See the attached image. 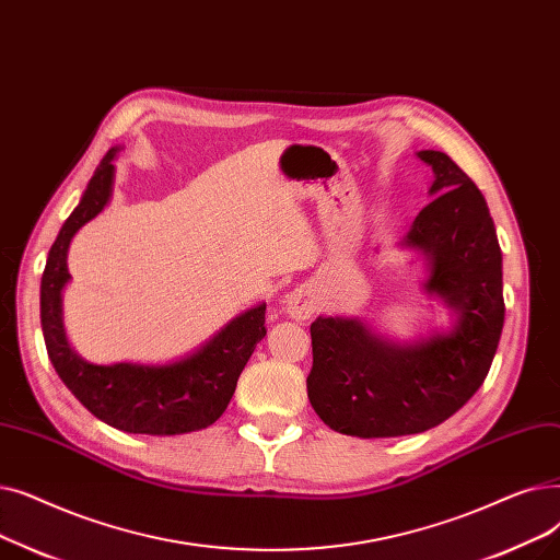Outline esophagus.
I'll use <instances>...</instances> for the list:
<instances>
[{
  "mask_svg": "<svg viewBox=\"0 0 560 560\" xmlns=\"http://www.w3.org/2000/svg\"><path fill=\"white\" fill-rule=\"evenodd\" d=\"M284 312L287 316L296 318V322H305V318H310L314 312H316V299L310 289L301 287V289H294L291 294L284 296Z\"/></svg>",
  "mask_w": 560,
  "mask_h": 560,
  "instance_id": "esophagus-1",
  "label": "esophagus"
}]
</instances>
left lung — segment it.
<instances>
[{
	"label": "left lung",
	"mask_w": 560,
	"mask_h": 560,
	"mask_svg": "<svg viewBox=\"0 0 560 560\" xmlns=\"http://www.w3.org/2000/svg\"><path fill=\"white\" fill-rule=\"evenodd\" d=\"M435 173L433 202L401 246L429 257L423 289L454 310L448 332L412 343L376 335L360 318L318 316L310 326L307 396L332 431L398 438L433 429L483 385L503 328L501 248L483 194L444 152H417Z\"/></svg>",
	"instance_id": "1"
}]
</instances>
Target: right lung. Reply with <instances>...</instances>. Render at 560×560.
I'll return each instance as SVG.
<instances>
[{
  "label": "right lung",
  "instance_id": "right-lung-1",
  "mask_svg": "<svg viewBox=\"0 0 560 560\" xmlns=\"http://www.w3.org/2000/svg\"><path fill=\"white\" fill-rule=\"evenodd\" d=\"M118 150L112 148L104 154L82 200L49 248L40 280V326L47 355L79 404L118 431L141 435L200 431L225 412L238 376L264 339L266 303L234 316L198 351L168 364H93L72 351L63 330L61 296L70 280L68 248L77 230L112 200Z\"/></svg>",
  "mask_w": 560,
  "mask_h": 560
}]
</instances>
